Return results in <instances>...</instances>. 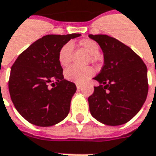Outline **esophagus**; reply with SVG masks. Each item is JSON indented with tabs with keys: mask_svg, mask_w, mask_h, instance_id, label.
I'll list each match as a JSON object with an SVG mask.
<instances>
[{
	"mask_svg": "<svg viewBox=\"0 0 156 156\" xmlns=\"http://www.w3.org/2000/svg\"><path fill=\"white\" fill-rule=\"evenodd\" d=\"M76 86H77V88L78 89H81V87H82V86H81L80 84H78V83H77V84H76Z\"/></svg>",
	"mask_w": 156,
	"mask_h": 156,
	"instance_id": "1",
	"label": "esophagus"
}]
</instances>
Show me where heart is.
I'll return each mask as SVG.
<instances>
[{"label": "heart", "instance_id": "b5f03b06", "mask_svg": "<svg viewBox=\"0 0 156 156\" xmlns=\"http://www.w3.org/2000/svg\"><path fill=\"white\" fill-rule=\"evenodd\" d=\"M78 46L85 51L89 55V61L95 64L98 60L99 46L96 41L90 39H83L78 42ZM73 53V46L71 43H66L60 48L58 54V63L62 67H66L71 63ZM93 70L90 67L78 68L76 66H70L65 71V78L67 80L75 83H83L93 75Z\"/></svg>", "mask_w": 156, "mask_h": 156}]
</instances>
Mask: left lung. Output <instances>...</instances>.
I'll return each instance as SVG.
<instances>
[{"label":"left lung","mask_w":156,"mask_h":156,"mask_svg":"<svg viewBox=\"0 0 156 156\" xmlns=\"http://www.w3.org/2000/svg\"><path fill=\"white\" fill-rule=\"evenodd\" d=\"M104 52V66L94 78L99 86L88 98L91 115L110 126L126 123L147 98V66L130 47L113 37L89 34Z\"/></svg>","instance_id":"1"}]
</instances>
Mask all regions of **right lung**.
I'll list each match as a JSON object with an SVG mask.
<instances>
[{
	"label": "right lung",
	"instance_id": "1",
	"mask_svg": "<svg viewBox=\"0 0 156 156\" xmlns=\"http://www.w3.org/2000/svg\"><path fill=\"white\" fill-rule=\"evenodd\" d=\"M80 35L43 36L21 52L12 66L8 81L11 100L30 123L52 126L67 116L77 87L64 79L58 54L65 44Z\"/></svg>",
	"mask_w": 156,
	"mask_h": 156
}]
</instances>
